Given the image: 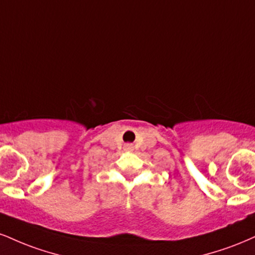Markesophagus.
Here are the masks:
<instances>
[{
	"instance_id": "1",
	"label": "esophagus",
	"mask_w": 255,
	"mask_h": 255,
	"mask_svg": "<svg viewBox=\"0 0 255 255\" xmlns=\"http://www.w3.org/2000/svg\"><path fill=\"white\" fill-rule=\"evenodd\" d=\"M124 149L126 152H133L134 151L133 143H126V145L124 146Z\"/></svg>"
}]
</instances>
